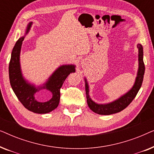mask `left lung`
<instances>
[{
  "instance_id": "1",
  "label": "left lung",
  "mask_w": 154,
  "mask_h": 154,
  "mask_svg": "<svg viewBox=\"0 0 154 154\" xmlns=\"http://www.w3.org/2000/svg\"><path fill=\"white\" fill-rule=\"evenodd\" d=\"M137 48L139 50V69L135 82H134V84L133 87L132 88V89L130 90V91H128L126 94H123V96H121L118 100L106 104H99L93 102L91 100V98L90 97L89 86H88L87 81L85 79V92L88 105L89 108L93 112L100 115H111L113 114V113H119L120 111H123L124 109H125L135 97L137 94V92L140 89L141 86H142L145 71L144 63V61H143L142 45H140V44H138Z\"/></svg>"
}]
</instances>
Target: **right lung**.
I'll list each match as a JSON object with an SVG mask.
<instances>
[{
	"instance_id": "add662e5",
	"label": "right lung",
	"mask_w": 154,
	"mask_h": 154,
	"mask_svg": "<svg viewBox=\"0 0 154 154\" xmlns=\"http://www.w3.org/2000/svg\"><path fill=\"white\" fill-rule=\"evenodd\" d=\"M31 24L32 22L28 24L26 33L29 32ZM24 38H20L12 49L9 64L10 85L17 97L25 108L35 113H48L58 106L60 100V88L67 76L75 72V66L62 65L50 75L45 84L41 87L35 88L24 79L21 71L20 54ZM41 89H48L52 92V98L48 102L40 103L35 99V92Z\"/></svg>"
}]
</instances>
